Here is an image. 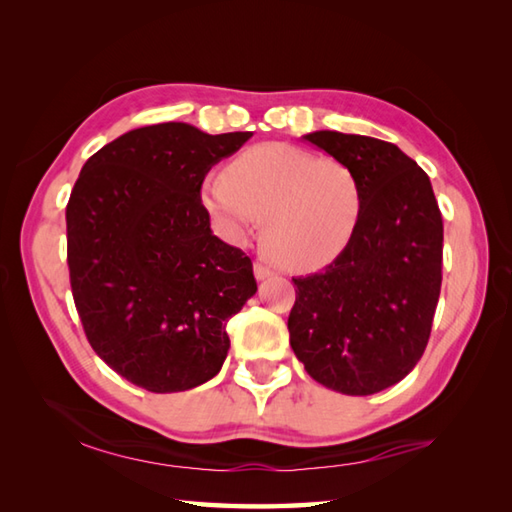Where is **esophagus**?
Here are the masks:
<instances>
[{
    "label": "esophagus",
    "instance_id": "esophagus-1",
    "mask_svg": "<svg viewBox=\"0 0 512 512\" xmlns=\"http://www.w3.org/2000/svg\"><path fill=\"white\" fill-rule=\"evenodd\" d=\"M273 275H275V270L270 268V266H266V264H262V262L255 264V277H257L259 281H264V279L273 277Z\"/></svg>",
    "mask_w": 512,
    "mask_h": 512
}]
</instances>
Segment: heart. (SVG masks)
<instances>
[{"instance_id": "heart-1", "label": "heart", "mask_w": 512, "mask_h": 512, "mask_svg": "<svg viewBox=\"0 0 512 512\" xmlns=\"http://www.w3.org/2000/svg\"><path fill=\"white\" fill-rule=\"evenodd\" d=\"M200 202L228 242L242 244L264 224V246L297 273L334 262L361 226L365 191L352 167L306 149L264 143L211 173Z\"/></svg>"}]
</instances>
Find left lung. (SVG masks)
<instances>
[{
    "mask_svg": "<svg viewBox=\"0 0 512 512\" xmlns=\"http://www.w3.org/2000/svg\"><path fill=\"white\" fill-rule=\"evenodd\" d=\"M363 184L361 226L321 273L292 277L290 345L306 372L347 396L405 378L429 343L442 286V213L429 176L385 140L312 132Z\"/></svg>",
    "mask_w": 512,
    "mask_h": 512,
    "instance_id": "8db88e82",
    "label": "left lung"
}]
</instances>
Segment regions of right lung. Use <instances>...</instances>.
Here are the masks:
<instances>
[{
	"instance_id": "obj_1",
	"label": "right lung",
	"mask_w": 512,
	"mask_h": 512,
	"mask_svg": "<svg viewBox=\"0 0 512 512\" xmlns=\"http://www.w3.org/2000/svg\"><path fill=\"white\" fill-rule=\"evenodd\" d=\"M250 132L132 129L85 162L65 206L76 312L92 350L154 394L211 380L226 323L257 292L250 257L211 231L204 176Z\"/></svg>"
}]
</instances>
